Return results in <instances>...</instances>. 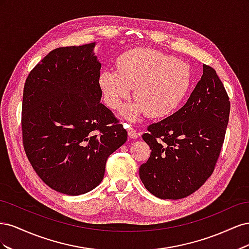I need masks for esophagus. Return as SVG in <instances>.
Listing matches in <instances>:
<instances>
[{
  "mask_svg": "<svg viewBox=\"0 0 249 249\" xmlns=\"http://www.w3.org/2000/svg\"><path fill=\"white\" fill-rule=\"evenodd\" d=\"M127 135H129V137L132 139H136L138 138V133L137 131L134 129L132 126H129V129H127Z\"/></svg>",
  "mask_w": 249,
  "mask_h": 249,
  "instance_id": "1",
  "label": "esophagus"
}]
</instances>
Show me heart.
Returning <instances> with one entry per match:
<instances>
[{"label":"heart","instance_id":"b5f03b06","mask_svg":"<svg viewBox=\"0 0 249 249\" xmlns=\"http://www.w3.org/2000/svg\"><path fill=\"white\" fill-rule=\"evenodd\" d=\"M191 84L189 64L147 48L124 53L116 60V71L104 70L99 76L104 100L112 109L129 99L134 88L137 101L123 112L132 122L146 113L153 118L170 114L186 99Z\"/></svg>","mask_w":249,"mask_h":249}]
</instances>
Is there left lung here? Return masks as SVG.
<instances>
[{
    "label": "left lung",
    "instance_id": "8db88e82",
    "mask_svg": "<svg viewBox=\"0 0 249 249\" xmlns=\"http://www.w3.org/2000/svg\"><path fill=\"white\" fill-rule=\"evenodd\" d=\"M201 79L184 106L148 125L142 138L152 153L139 168L143 185L161 199L192 194L212 175L229 124L231 104L215 70L203 64Z\"/></svg>",
    "mask_w": 249,
    "mask_h": 249
}]
</instances>
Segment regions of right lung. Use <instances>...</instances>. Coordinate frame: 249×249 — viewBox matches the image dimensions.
<instances>
[{
    "mask_svg": "<svg viewBox=\"0 0 249 249\" xmlns=\"http://www.w3.org/2000/svg\"><path fill=\"white\" fill-rule=\"evenodd\" d=\"M95 42L50 52L26 80L21 131L28 159L50 188L66 195L91 191L108 157L127 133L101 103L102 64Z\"/></svg>",
    "mask_w": 249,
    "mask_h": 249,
    "instance_id": "right-lung-1",
    "label": "right lung"
}]
</instances>
